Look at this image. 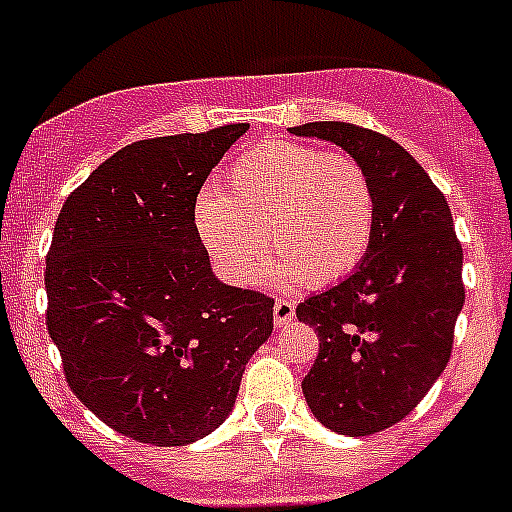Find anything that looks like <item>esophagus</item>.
<instances>
[{"label": "esophagus", "instance_id": "1", "mask_svg": "<svg viewBox=\"0 0 512 512\" xmlns=\"http://www.w3.org/2000/svg\"><path fill=\"white\" fill-rule=\"evenodd\" d=\"M292 318H295V302L282 300V297H279V300L274 302V323L287 325L292 323Z\"/></svg>", "mask_w": 512, "mask_h": 512}]
</instances>
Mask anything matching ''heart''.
I'll use <instances>...</instances> for the list:
<instances>
[{
	"mask_svg": "<svg viewBox=\"0 0 512 512\" xmlns=\"http://www.w3.org/2000/svg\"><path fill=\"white\" fill-rule=\"evenodd\" d=\"M194 228L230 284L256 279L266 233L279 253V282L323 287L348 277L369 251L374 189L354 156L300 140H266L235 158L220 192L200 197Z\"/></svg>",
	"mask_w": 512,
	"mask_h": 512,
	"instance_id": "1",
	"label": "heart"
}]
</instances>
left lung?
I'll return each instance as SVG.
<instances>
[{"instance_id": "1", "label": "left lung", "mask_w": 512, "mask_h": 512, "mask_svg": "<svg viewBox=\"0 0 512 512\" xmlns=\"http://www.w3.org/2000/svg\"><path fill=\"white\" fill-rule=\"evenodd\" d=\"M289 130L341 146L374 189L364 261L297 305V318L320 341L302 379L312 415L343 436H369L410 415L449 364L464 305V253L449 202L400 143L351 122Z\"/></svg>"}]
</instances>
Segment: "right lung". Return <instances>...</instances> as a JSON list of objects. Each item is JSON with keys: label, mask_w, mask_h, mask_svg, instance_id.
Returning <instances> with one entry per match:
<instances>
[{"label": "right lung", "mask_w": 512, "mask_h": 512, "mask_svg": "<svg viewBox=\"0 0 512 512\" xmlns=\"http://www.w3.org/2000/svg\"><path fill=\"white\" fill-rule=\"evenodd\" d=\"M246 130L135 140L58 212L45 325L71 392L133 441L215 431L274 328V300L217 282L194 228L202 184Z\"/></svg>", "instance_id": "right-lung-1"}]
</instances>
